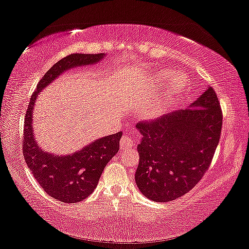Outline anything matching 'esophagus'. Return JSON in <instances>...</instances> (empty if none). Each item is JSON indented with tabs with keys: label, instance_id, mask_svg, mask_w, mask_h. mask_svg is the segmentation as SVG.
<instances>
[{
	"label": "esophagus",
	"instance_id": "34e87169",
	"mask_svg": "<svg viewBox=\"0 0 249 249\" xmlns=\"http://www.w3.org/2000/svg\"><path fill=\"white\" fill-rule=\"evenodd\" d=\"M120 145L123 149H126V148H130V147L134 146V141L132 140V138L128 137L127 135H125V136H123L121 138V142H120Z\"/></svg>",
	"mask_w": 249,
	"mask_h": 249
}]
</instances>
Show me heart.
<instances>
[{"mask_svg": "<svg viewBox=\"0 0 249 249\" xmlns=\"http://www.w3.org/2000/svg\"><path fill=\"white\" fill-rule=\"evenodd\" d=\"M168 80H171V83H169L166 88L165 92H163L162 94V98L161 100L159 101L158 104L154 105V107H151L150 108H148L146 111V116L150 119V117H153L155 115L159 114V113H161L165 111V108L168 107V105L170 104V101L171 99L174 98L175 94L177 93V91H178V82H179V78H176L175 74L170 72V71H165L163 73H160L158 74L157 79H156V81L158 83H165Z\"/></svg>", "mask_w": 249, "mask_h": 249, "instance_id": "1", "label": "heart"}]
</instances>
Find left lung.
Masks as SVG:
<instances>
[{
    "label": "left lung",
    "instance_id": "8db88e82",
    "mask_svg": "<svg viewBox=\"0 0 249 249\" xmlns=\"http://www.w3.org/2000/svg\"><path fill=\"white\" fill-rule=\"evenodd\" d=\"M222 122L215 91L208 87L187 108L136 124L142 141L135 182L142 196L169 202L190 191L211 165Z\"/></svg>",
    "mask_w": 249,
    "mask_h": 249
}]
</instances>
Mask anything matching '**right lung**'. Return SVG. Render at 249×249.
Wrapping results in <instances>:
<instances>
[{
    "label": "right lung",
    "instance_id": "right-lung-1",
    "mask_svg": "<svg viewBox=\"0 0 249 249\" xmlns=\"http://www.w3.org/2000/svg\"><path fill=\"white\" fill-rule=\"evenodd\" d=\"M104 57L105 53H72L59 60L37 84L25 114L23 154L28 169L50 196L65 203H77L93 192L105 166L120 149L122 132L94 140L73 154L53 155L40 148L35 140L34 107L39 92L59 75L77 67L98 64Z\"/></svg>",
    "mask_w": 249,
    "mask_h": 249
}]
</instances>
